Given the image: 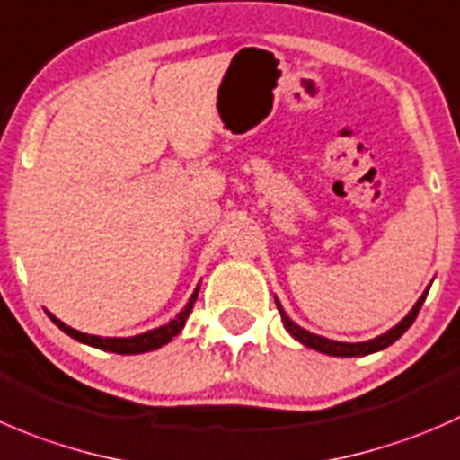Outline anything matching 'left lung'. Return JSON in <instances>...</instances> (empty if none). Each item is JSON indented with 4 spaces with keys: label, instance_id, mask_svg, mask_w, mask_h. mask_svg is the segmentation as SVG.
I'll return each instance as SVG.
<instances>
[{
    "label": "left lung",
    "instance_id": "obj_1",
    "mask_svg": "<svg viewBox=\"0 0 460 460\" xmlns=\"http://www.w3.org/2000/svg\"><path fill=\"white\" fill-rule=\"evenodd\" d=\"M427 292H429V289H425V294H422V296L418 298V303L411 307V312H409V314L404 316V319L400 321L398 325H394V328H391L389 332L380 334V337H376V339H368V341H359V343L334 341V339H325V337H319V334H314V332H307L305 328L296 325L292 319H289L288 314H285V310H283V305H280V303H279V298H276V307H279L280 319H283V323H285V330H288V332L292 334V337L296 339V341H301L303 346H307V349L319 350V353L332 355V358H358V355L377 353V350L386 349V346H391V343H394V341H398V339L402 337L404 332H407L409 325H411L413 321H416L418 312H420L422 303H425V298H427Z\"/></svg>",
    "mask_w": 460,
    "mask_h": 460
}]
</instances>
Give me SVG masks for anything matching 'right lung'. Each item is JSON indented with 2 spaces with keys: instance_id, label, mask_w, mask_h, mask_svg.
<instances>
[{
  "instance_id": "add662e5",
  "label": "right lung",
  "mask_w": 460,
  "mask_h": 460,
  "mask_svg": "<svg viewBox=\"0 0 460 460\" xmlns=\"http://www.w3.org/2000/svg\"><path fill=\"white\" fill-rule=\"evenodd\" d=\"M198 292H199V285L195 288V292L190 294V298H189V303L184 305V310H181L180 314L171 321V323L159 325V328L148 330V332L137 334V337H96V334H84V332H80V330H74V328H69L66 323H62V321L56 319L51 312H47V314H49V319H51L53 323L62 330V332H66L69 337H74L75 341L87 343V346H93V349L110 350V353H117V355H139V353H148V350L162 349L164 343H168L172 337H175V334H180V330L184 328L186 319H189L190 310H193L195 301H198Z\"/></svg>"
}]
</instances>
